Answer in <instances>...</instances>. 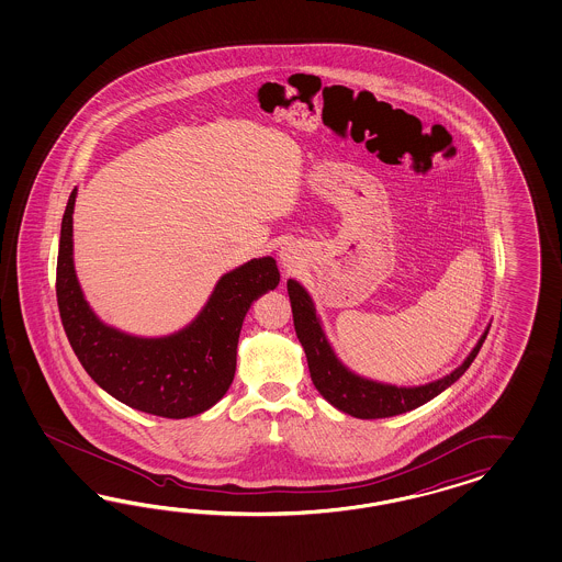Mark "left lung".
<instances>
[{"label": "left lung", "mask_w": 562, "mask_h": 562, "mask_svg": "<svg viewBox=\"0 0 562 562\" xmlns=\"http://www.w3.org/2000/svg\"><path fill=\"white\" fill-rule=\"evenodd\" d=\"M286 286H289L290 306H292L296 338L305 348L308 373L313 379V385L317 387V392L322 393L331 406H336V408L350 414V416L362 418V420L390 418V416L404 414L408 409L423 406L435 395L445 392L451 383H456L461 374L470 369V364L474 362L482 344L488 336V331H484V336L477 341L472 355L465 358V362L458 367L453 373L442 376L439 381H432V383L420 385V387L383 385V383H374V381L350 373L341 364L336 355L331 352L327 340H325L324 329H322L319 319L315 315V306L311 303L305 289L294 280H289Z\"/></svg>", "instance_id": "1"}]
</instances>
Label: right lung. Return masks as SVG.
<instances>
[{
    "label": "right lung",
    "instance_id": "add662e5",
    "mask_svg": "<svg viewBox=\"0 0 562 562\" xmlns=\"http://www.w3.org/2000/svg\"><path fill=\"white\" fill-rule=\"evenodd\" d=\"M76 189L61 221L57 256V306L69 344L102 390L130 408L188 418L212 408L228 392L237 369L240 325L259 294L273 290V257L251 259L224 273L200 317L169 338H134L102 325L86 305L71 259Z\"/></svg>",
    "mask_w": 562,
    "mask_h": 562
}]
</instances>
